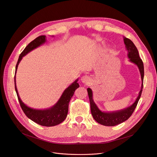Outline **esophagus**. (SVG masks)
I'll return each mask as SVG.
<instances>
[{"instance_id": "obj_1", "label": "esophagus", "mask_w": 157, "mask_h": 157, "mask_svg": "<svg viewBox=\"0 0 157 157\" xmlns=\"http://www.w3.org/2000/svg\"><path fill=\"white\" fill-rule=\"evenodd\" d=\"M90 81H91V79H90V77L88 76H86V75L82 76V77L81 78V81L83 83H86V84L90 83Z\"/></svg>"}]
</instances>
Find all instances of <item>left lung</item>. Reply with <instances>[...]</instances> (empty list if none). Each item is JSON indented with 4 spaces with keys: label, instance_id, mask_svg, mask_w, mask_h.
<instances>
[{
    "label": "left lung",
    "instance_id": "obj_1",
    "mask_svg": "<svg viewBox=\"0 0 157 157\" xmlns=\"http://www.w3.org/2000/svg\"><path fill=\"white\" fill-rule=\"evenodd\" d=\"M123 40H124L126 50L128 52L127 56L129 59V61L137 66L140 74H141V78L142 81L141 88V90L139 92V95L137 98L132 104L123 109L111 112L101 111L94 101L93 92L92 89L90 88H87V92L90 103V109H91V113L93 118L97 122L104 126H115L127 120L134 111L143 91L144 79L143 62L142 60L140 59L137 49L132 41L125 37H123Z\"/></svg>",
    "mask_w": 157,
    "mask_h": 157
}]
</instances>
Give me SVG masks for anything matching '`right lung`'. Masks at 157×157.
Returning a JSON list of instances; mask_svg holds the SVG:
<instances>
[{
	"instance_id": "add662e5",
	"label": "right lung",
	"mask_w": 157,
	"mask_h": 157,
	"mask_svg": "<svg viewBox=\"0 0 157 157\" xmlns=\"http://www.w3.org/2000/svg\"><path fill=\"white\" fill-rule=\"evenodd\" d=\"M46 36H39L34 40H32V42H30L20 54L17 63H16V65L14 86L21 108L26 116L29 119L40 125L46 127H53L60 124L67 117L69 109V103L72 97L73 96L75 90L79 87V85L78 83V78L76 79L71 85H69L64 90L59 101L56 102L55 104H54L51 108L45 109H36L31 108L25 104H24L20 97L18 90L16 85V71H17L18 66L20 61L23 59V57L25 56L31 51H32L33 49L37 48V47L46 43Z\"/></svg>"
}]
</instances>
